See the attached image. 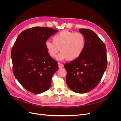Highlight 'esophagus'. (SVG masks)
Returning a JSON list of instances; mask_svg holds the SVG:
<instances>
[{
  "label": "esophagus",
  "mask_w": 121,
  "mask_h": 121,
  "mask_svg": "<svg viewBox=\"0 0 121 121\" xmlns=\"http://www.w3.org/2000/svg\"><path fill=\"white\" fill-rule=\"evenodd\" d=\"M58 68H59L60 69V68H63L64 67V65H63V64H60V63H58Z\"/></svg>",
  "instance_id": "34e87169"
}]
</instances>
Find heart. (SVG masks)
<instances>
[{
	"mask_svg": "<svg viewBox=\"0 0 121 121\" xmlns=\"http://www.w3.org/2000/svg\"><path fill=\"white\" fill-rule=\"evenodd\" d=\"M53 41H47L46 48L52 57H56L60 50L61 53L57 56L59 60H75L82 54L86 45V38L83 34L68 30L61 31L54 35Z\"/></svg>",
	"mask_w": 121,
	"mask_h": 121,
	"instance_id": "1",
	"label": "heart"
}]
</instances>
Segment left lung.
<instances>
[{
    "label": "left lung",
    "mask_w": 121,
    "mask_h": 121,
    "mask_svg": "<svg viewBox=\"0 0 121 121\" xmlns=\"http://www.w3.org/2000/svg\"><path fill=\"white\" fill-rule=\"evenodd\" d=\"M86 38V45L78 58L64 65L66 82L72 91L85 93L95 87L107 67V49L104 43L93 31L79 29Z\"/></svg>",
    "instance_id": "obj_1"
}]
</instances>
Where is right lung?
<instances>
[{"mask_svg":"<svg viewBox=\"0 0 121 121\" xmlns=\"http://www.w3.org/2000/svg\"><path fill=\"white\" fill-rule=\"evenodd\" d=\"M57 30L35 27L25 30L18 36L11 52L13 72L16 78L28 91L40 94L48 90L52 78L58 69L51 57L45 42Z\"/></svg>","mask_w":121,"mask_h":121,"instance_id":"obj_1","label":"right lung"}]
</instances>
